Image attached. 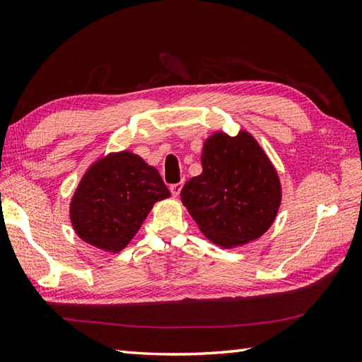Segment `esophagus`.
<instances>
[{
    "label": "esophagus",
    "instance_id": "esophagus-1",
    "mask_svg": "<svg viewBox=\"0 0 362 362\" xmlns=\"http://www.w3.org/2000/svg\"><path fill=\"white\" fill-rule=\"evenodd\" d=\"M169 189H171L173 196H179L180 194V189H182V182L173 183V185H169Z\"/></svg>",
    "mask_w": 362,
    "mask_h": 362
}]
</instances>
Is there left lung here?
Segmentation results:
<instances>
[{
  "mask_svg": "<svg viewBox=\"0 0 362 362\" xmlns=\"http://www.w3.org/2000/svg\"><path fill=\"white\" fill-rule=\"evenodd\" d=\"M201 175L182 188V202L202 233L221 247L257 240L280 206V180L247 132L214 134L205 141Z\"/></svg>",
  "mask_w": 362,
  "mask_h": 362,
  "instance_id": "obj_1",
  "label": "left lung"
}]
</instances>
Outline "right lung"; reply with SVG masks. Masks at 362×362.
Returning <instances> with one entry per match:
<instances>
[{
    "label": "right lung",
    "mask_w": 362,
    "mask_h": 362,
    "mask_svg": "<svg viewBox=\"0 0 362 362\" xmlns=\"http://www.w3.org/2000/svg\"><path fill=\"white\" fill-rule=\"evenodd\" d=\"M156 168L130 152L110 153L82 177L71 201V222L83 241L119 252L141 227L152 205L169 197Z\"/></svg>",
    "instance_id": "add662e5"
}]
</instances>
